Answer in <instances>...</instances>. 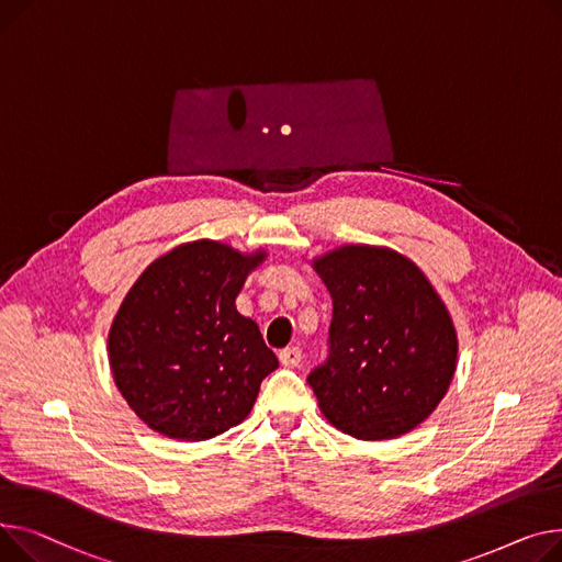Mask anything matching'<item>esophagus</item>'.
I'll use <instances>...</instances> for the list:
<instances>
[{
  "label": "esophagus",
  "instance_id": "esophagus-1",
  "mask_svg": "<svg viewBox=\"0 0 562 562\" xmlns=\"http://www.w3.org/2000/svg\"><path fill=\"white\" fill-rule=\"evenodd\" d=\"M279 360L283 368H296L302 362V349L300 347H288L279 353Z\"/></svg>",
  "mask_w": 562,
  "mask_h": 562
}]
</instances>
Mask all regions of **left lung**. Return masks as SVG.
Returning a JSON list of instances; mask_svg holds the SVG:
<instances>
[{
	"label": "left lung",
	"mask_w": 562,
	"mask_h": 562,
	"mask_svg": "<svg viewBox=\"0 0 562 562\" xmlns=\"http://www.w3.org/2000/svg\"><path fill=\"white\" fill-rule=\"evenodd\" d=\"M313 270L334 300L328 356L308 374L322 415L358 440L413 431L456 372L458 338L440 294L387 247L345 245Z\"/></svg>",
	"instance_id": "obj_1"
}]
</instances>
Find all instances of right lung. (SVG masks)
Returning <instances> with one entry per match:
<instances>
[{
    "label": "right lung",
    "instance_id": "1",
    "mask_svg": "<svg viewBox=\"0 0 562 562\" xmlns=\"http://www.w3.org/2000/svg\"><path fill=\"white\" fill-rule=\"evenodd\" d=\"M266 251L194 240L156 258L131 285L109 331L117 390L165 438L200 442L240 424L279 368L258 324L236 308Z\"/></svg>",
    "mask_w": 562,
    "mask_h": 562
}]
</instances>
